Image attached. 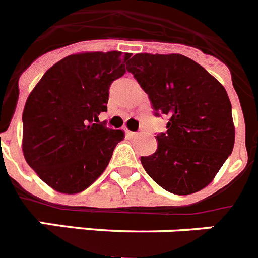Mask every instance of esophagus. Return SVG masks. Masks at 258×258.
Listing matches in <instances>:
<instances>
[{
	"mask_svg": "<svg viewBox=\"0 0 258 258\" xmlns=\"http://www.w3.org/2000/svg\"><path fill=\"white\" fill-rule=\"evenodd\" d=\"M126 134H127V136H130V138H134V136H136V135H138V132H134V131H130V130H126Z\"/></svg>",
	"mask_w": 258,
	"mask_h": 258,
	"instance_id": "1",
	"label": "esophagus"
}]
</instances>
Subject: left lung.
Here are the masks:
<instances>
[{
  "instance_id": "1",
  "label": "left lung",
  "mask_w": 258,
  "mask_h": 258,
  "mask_svg": "<svg viewBox=\"0 0 258 258\" xmlns=\"http://www.w3.org/2000/svg\"><path fill=\"white\" fill-rule=\"evenodd\" d=\"M127 71L148 94L154 114L169 118L155 153L141 157L146 173L167 191L187 196L207 186L231 154L235 128L224 86L180 54H136Z\"/></svg>"
}]
</instances>
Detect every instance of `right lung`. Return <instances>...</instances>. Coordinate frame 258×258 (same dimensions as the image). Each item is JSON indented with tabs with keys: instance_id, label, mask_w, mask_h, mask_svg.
<instances>
[{
	"instance_id": "add662e5",
	"label": "right lung",
	"mask_w": 258,
	"mask_h": 258,
	"mask_svg": "<svg viewBox=\"0 0 258 258\" xmlns=\"http://www.w3.org/2000/svg\"><path fill=\"white\" fill-rule=\"evenodd\" d=\"M131 54L69 55L51 67L29 94L23 112V153L43 182L77 194L96 180L123 140L122 130L99 123L109 87L126 73Z\"/></svg>"
}]
</instances>
